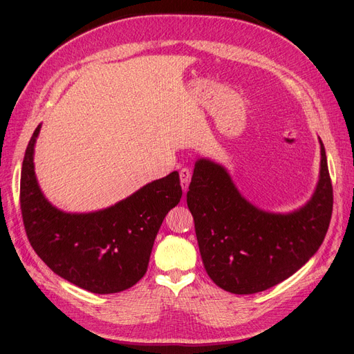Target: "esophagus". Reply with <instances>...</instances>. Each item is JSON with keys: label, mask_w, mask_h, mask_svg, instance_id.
I'll use <instances>...</instances> for the list:
<instances>
[{"label": "esophagus", "mask_w": 354, "mask_h": 354, "mask_svg": "<svg viewBox=\"0 0 354 354\" xmlns=\"http://www.w3.org/2000/svg\"><path fill=\"white\" fill-rule=\"evenodd\" d=\"M192 178V171L189 168H181L180 169V181H181V187L186 192L189 189V183Z\"/></svg>", "instance_id": "esophagus-1"}]
</instances>
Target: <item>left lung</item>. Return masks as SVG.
<instances>
[{"instance_id": "8db88e82", "label": "left lung", "mask_w": 354, "mask_h": 354, "mask_svg": "<svg viewBox=\"0 0 354 354\" xmlns=\"http://www.w3.org/2000/svg\"><path fill=\"white\" fill-rule=\"evenodd\" d=\"M313 198L291 214L255 208L223 167L201 159L187 192L202 263L212 282L232 294L266 291L292 276L322 245L334 205L324 143Z\"/></svg>"}]
</instances>
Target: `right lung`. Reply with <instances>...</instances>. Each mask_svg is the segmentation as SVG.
<instances>
[{
	"label": "right lung",
	"instance_id": "right-lung-1",
	"mask_svg": "<svg viewBox=\"0 0 354 354\" xmlns=\"http://www.w3.org/2000/svg\"><path fill=\"white\" fill-rule=\"evenodd\" d=\"M28 143L20 176V209L34 251L63 279L94 294L131 288L147 270L158 230L181 198L177 171L146 185L116 205L66 214L50 205L38 187L34 146Z\"/></svg>",
	"mask_w": 354,
	"mask_h": 354
}]
</instances>
